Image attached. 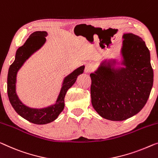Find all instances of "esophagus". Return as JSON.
Listing matches in <instances>:
<instances>
[{"instance_id":"obj_1","label":"esophagus","mask_w":158,"mask_h":158,"mask_svg":"<svg viewBox=\"0 0 158 158\" xmlns=\"http://www.w3.org/2000/svg\"><path fill=\"white\" fill-rule=\"evenodd\" d=\"M93 69H94L93 65H91V64H87V65L86 66V67H85V72H86V73H89V72H92Z\"/></svg>"}]
</instances>
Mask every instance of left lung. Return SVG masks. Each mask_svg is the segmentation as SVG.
<instances>
[{"label":"left lung","instance_id":"8db88e82","mask_svg":"<svg viewBox=\"0 0 158 158\" xmlns=\"http://www.w3.org/2000/svg\"><path fill=\"white\" fill-rule=\"evenodd\" d=\"M121 54L126 67L115 69L111 63H102L90 74L94 109L110 121H124L144 107L153 84L150 51L137 35H123Z\"/></svg>","mask_w":158,"mask_h":158}]
</instances>
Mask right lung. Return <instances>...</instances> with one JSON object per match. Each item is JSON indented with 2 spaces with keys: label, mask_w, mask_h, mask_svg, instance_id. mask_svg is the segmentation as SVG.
Returning a JSON list of instances; mask_svg holds the SVG:
<instances>
[{
  "label": "right lung",
  "mask_w": 158,
  "mask_h": 158,
  "mask_svg": "<svg viewBox=\"0 0 158 158\" xmlns=\"http://www.w3.org/2000/svg\"><path fill=\"white\" fill-rule=\"evenodd\" d=\"M45 31H36L30 35L25 44L19 48L15 55V60L10 66L8 74V85L7 91L9 101L12 106L23 118L32 123L42 125L52 122L58 117L64 107V97L68 89L76 81L77 77L83 73L84 66L79 67L65 77L62 87L59 94L58 98L55 105L41 109H31L23 104L19 99L15 91L16 75L20 68L25 61L43 45L46 41Z\"/></svg>",
  "instance_id": "obj_1"
}]
</instances>
